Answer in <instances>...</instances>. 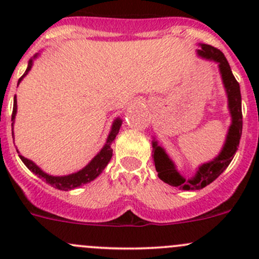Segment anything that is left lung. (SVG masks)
Returning a JSON list of instances; mask_svg holds the SVG:
<instances>
[{"mask_svg": "<svg viewBox=\"0 0 259 259\" xmlns=\"http://www.w3.org/2000/svg\"><path fill=\"white\" fill-rule=\"evenodd\" d=\"M199 46L200 50H198L197 54L200 57L218 64L222 81H223L227 98H228V109L232 117V122L228 129V133H227L226 142H224L221 153L213 160L198 166L197 173L194 174V177L189 179H185L177 170L176 164L169 158L164 148H161L155 139L153 140L154 163H155L158 177L166 184L171 185V187H178L183 190L203 189V188L210 184L213 180H215L226 170L227 166L231 164L232 159L234 158L237 149H238L243 126L241 89H239V83L237 82L236 77L232 74L231 66H229L228 61H227L226 56H224L221 50L213 48L210 45L200 44Z\"/></svg>", "mask_w": 259, "mask_h": 259, "instance_id": "obj_1", "label": "left lung"}]
</instances>
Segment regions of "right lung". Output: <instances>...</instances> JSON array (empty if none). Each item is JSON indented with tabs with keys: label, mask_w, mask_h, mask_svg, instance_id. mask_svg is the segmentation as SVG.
Masks as SVG:
<instances>
[{
	"label": "right lung",
	"mask_w": 259,
	"mask_h": 259,
	"mask_svg": "<svg viewBox=\"0 0 259 259\" xmlns=\"http://www.w3.org/2000/svg\"><path fill=\"white\" fill-rule=\"evenodd\" d=\"M36 57H37V54L33 56V59H36ZM33 59H31L30 61H28L27 69H26L25 74L21 76V79L18 80V83L21 82V80H22L23 77L28 74V71L31 70V67H32V65H33ZM16 113H17V100H16V95H15L14 110H12V117H11L12 137H14V124H15V117H16ZM121 122L122 121L120 117H117V119L114 120L113 126H111L110 133H109V137H108V139H106V143H105V145L103 146V149H101V150L99 151L95 156H94L93 160H91L90 163L85 166V168H82L81 170L76 171V173L69 174V176H64V177L50 176V174L45 173L42 169L38 168V166L36 165L32 160H28L27 158L22 156L21 154L18 156H20L21 160L23 161V164H25V165L27 166V168L30 169L33 174H36L38 178L45 180V182L48 183V184L51 185V187L56 188V189H60V190H65V192H66V190L75 189V188L81 187V185L88 184V183L93 182L94 179L98 178V177L103 173V170L105 169V166L108 165L109 161H110L111 156H113V149H111V144H113L114 139L116 138L117 133H119L120 126H121Z\"/></svg>",
	"instance_id": "right-lung-1"
}]
</instances>
